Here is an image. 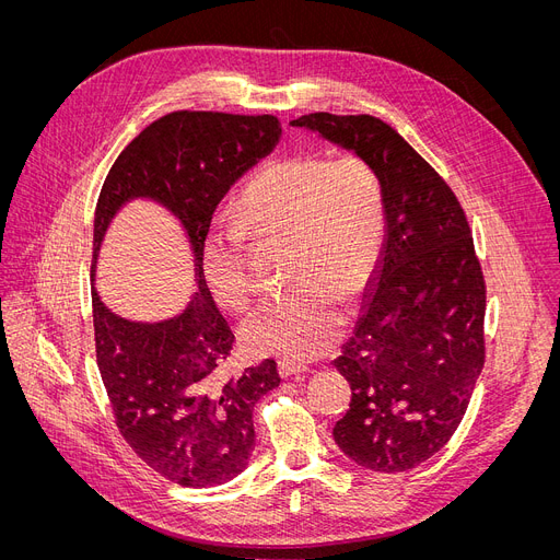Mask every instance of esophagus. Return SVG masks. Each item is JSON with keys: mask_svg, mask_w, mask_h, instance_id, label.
<instances>
[{"mask_svg": "<svg viewBox=\"0 0 560 560\" xmlns=\"http://www.w3.org/2000/svg\"><path fill=\"white\" fill-rule=\"evenodd\" d=\"M301 373H306V366H301V364L290 362V360L279 362V375L281 377H292V375H301Z\"/></svg>", "mask_w": 560, "mask_h": 560, "instance_id": "esophagus-1", "label": "esophagus"}]
</instances>
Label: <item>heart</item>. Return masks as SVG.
<instances>
[{
    "label": "heart",
    "mask_w": 560,
    "mask_h": 560,
    "mask_svg": "<svg viewBox=\"0 0 560 560\" xmlns=\"http://www.w3.org/2000/svg\"><path fill=\"white\" fill-rule=\"evenodd\" d=\"M245 234L288 241V283L241 324L247 350L303 362L339 337V303L371 281L386 238L380 174L360 156L330 161L292 154L261 165L236 200V225L214 228L202 245V272L230 311L252 299Z\"/></svg>",
    "instance_id": "b5f03b06"
}]
</instances>
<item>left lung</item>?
<instances>
[{"mask_svg": "<svg viewBox=\"0 0 560 560\" xmlns=\"http://www.w3.org/2000/svg\"><path fill=\"white\" fill-rule=\"evenodd\" d=\"M352 149L382 178L386 243L373 292L335 369L350 409L335 424L360 467L397 474L435 455L460 427L485 366L487 285L460 200L375 116L292 120Z\"/></svg>", "mask_w": 560, "mask_h": 560, "instance_id": "1", "label": "left lung"}]
</instances>
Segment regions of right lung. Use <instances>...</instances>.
<instances>
[{
	"label": "right lung",
	"mask_w": 560,
	"mask_h": 560,
	"mask_svg": "<svg viewBox=\"0 0 560 560\" xmlns=\"http://www.w3.org/2000/svg\"><path fill=\"white\" fill-rule=\"evenodd\" d=\"M279 136L281 122L270 114L174 112L125 147L100 189L93 259L114 214L136 196L176 214L194 249L198 292L170 322H127L91 288L95 360L116 427L147 467L180 487H217L247 467L257 438L254 404L281 382L275 360L221 377L234 332L202 275L217 206Z\"/></svg>",
	"instance_id": "right-lung-1"
}]
</instances>
